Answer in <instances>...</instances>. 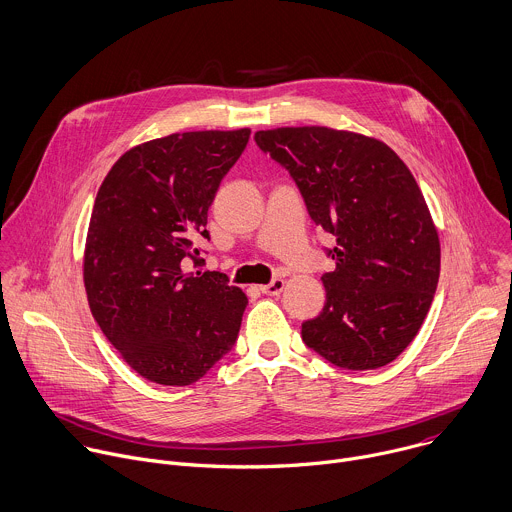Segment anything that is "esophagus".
Listing matches in <instances>:
<instances>
[{
  "instance_id": "34e87169",
  "label": "esophagus",
  "mask_w": 512,
  "mask_h": 512,
  "mask_svg": "<svg viewBox=\"0 0 512 512\" xmlns=\"http://www.w3.org/2000/svg\"><path fill=\"white\" fill-rule=\"evenodd\" d=\"M259 289H261V293H265V295H279V293L285 289V281L277 277V279H273L271 283L261 285Z\"/></svg>"
}]
</instances>
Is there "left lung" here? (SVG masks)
I'll return each mask as SVG.
<instances>
[{
	"instance_id": "8db88e82",
	"label": "left lung",
	"mask_w": 512,
	"mask_h": 512,
	"mask_svg": "<svg viewBox=\"0 0 512 512\" xmlns=\"http://www.w3.org/2000/svg\"><path fill=\"white\" fill-rule=\"evenodd\" d=\"M297 183L315 225L335 235L325 305L303 342L344 370L394 362L416 337L440 275V239L404 160L382 140L327 126L257 130Z\"/></svg>"
}]
</instances>
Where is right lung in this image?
I'll return each mask as SVG.
<instances>
[{
  "label": "right lung",
  "mask_w": 512,
  "mask_h": 512,
  "mask_svg": "<svg viewBox=\"0 0 512 512\" xmlns=\"http://www.w3.org/2000/svg\"><path fill=\"white\" fill-rule=\"evenodd\" d=\"M249 134L195 130L136 144L98 189L82 265L88 305L148 382L189 386L235 344L247 295L187 263L201 255L197 241L209 239V207Z\"/></svg>",
  "instance_id": "add662e5"
}]
</instances>
